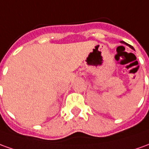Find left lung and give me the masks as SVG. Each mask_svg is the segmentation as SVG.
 I'll return each mask as SVG.
<instances>
[{"instance_id":"obj_1","label":"left lung","mask_w":149,"mask_h":149,"mask_svg":"<svg viewBox=\"0 0 149 149\" xmlns=\"http://www.w3.org/2000/svg\"><path fill=\"white\" fill-rule=\"evenodd\" d=\"M122 42V43H125L126 45L129 46V47H131V48H132V49H133V50H134V47H133L132 46H131V45H128V44H127V43H126L125 42H123V41H121V42Z\"/></svg>"}]
</instances>
